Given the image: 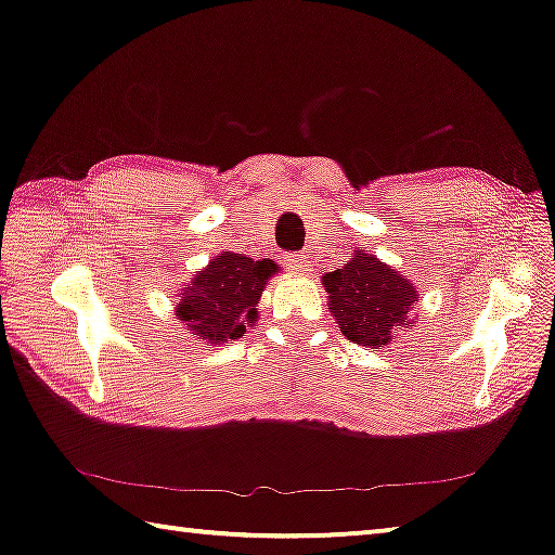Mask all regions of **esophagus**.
<instances>
[{
  "label": "esophagus",
  "instance_id": "34e87169",
  "mask_svg": "<svg viewBox=\"0 0 555 555\" xmlns=\"http://www.w3.org/2000/svg\"><path fill=\"white\" fill-rule=\"evenodd\" d=\"M285 268L298 272V275H302V272H308V257L306 255H295V253H287L283 257Z\"/></svg>",
  "mask_w": 555,
  "mask_h": 555
}]
</instances>
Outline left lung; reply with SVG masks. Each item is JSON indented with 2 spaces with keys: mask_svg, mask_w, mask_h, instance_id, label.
<instances>
[{
  "mask_svg": "<svg viewBox=\"0 0 555 555\" xmlns=\"http://www.w3.org/2000/svg\"><path fill=\"white\" fill-rule=\"evenodd\" d=\"M321 283L328 293L331 315L353 344L384 348L416 323L412 310L420 287L369 255V249H353L351 260L340 270L325 272Z\"/></svg>",
  "mask_w": 555,
  "mask_h": 555,
  "instance_id": "obj_1",
  "label": "left lung"
}]
</instances>
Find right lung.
Listing matches in <instances>:
<instances>
[{"label": "right lung", "mask_w": 555, "mask_h": 555, "mask_svg": "<svg viewBox=\"0 0 555 555\" xmlns=\"http://www.w3.org/2000/svg\"><path fill=\"white\" fill-rule=\"evenodd\" d=\"M278 264L240 253H219L177 293L173 315L204 346H224L253 328L257 302Z\"/></svg>", "instance_id": "right-lung-1"}]
</instances>
